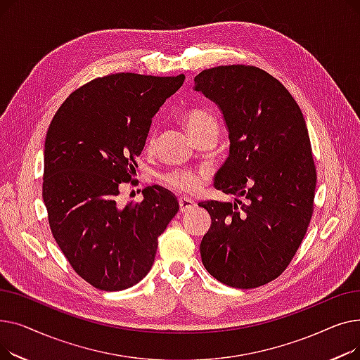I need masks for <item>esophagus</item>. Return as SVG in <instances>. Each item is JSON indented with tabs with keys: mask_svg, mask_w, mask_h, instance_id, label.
Returning a JSON list of instances; mask_svg holds the SVG:
<instances>
[{
	"mask_svg": "<svg viewBox=\"0 0 360 360\" xmlns=\"http://www.w3.org/2000/svg\"><path fill=\"white\" fill-rule=\"evenodd\" d=\"M178 202H179V210L182 213L191 210V209H194V207H195V202L191 198H186V197H181L178 200Z\"/></svg>",
	"mask_w": 360,
	"mask_h": 360,
	"instance_id": "1",
	"label": "esophagus"
}]
</instances>
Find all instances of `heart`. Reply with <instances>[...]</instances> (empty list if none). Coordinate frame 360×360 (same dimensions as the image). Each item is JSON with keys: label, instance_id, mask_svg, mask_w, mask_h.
Instances as JSON below:
<instances>
[{"label": "heart", "instance_id": "obj_1", "mask_svg": "<svg viewBox=\"0 0 360 360\" xmlns=\"http://www.w3.org/2000/svg\"><path fill=\"white\" fill-rule=\"evenodd\" d=\"M182 125L188 131L193 139H197L205 131H219V124L216 117L210 110H205L201 108H193L186 110L181 117ZM156 134L150 132L147 139V148H151L155 144ZM160 181L163 185H166L170 190H175L176 193L182 194H193L204 182V176L198 172H191V170H172V172L163 174L160 176Z\"/></svg>", "mask_w": 360, "mask_h": 360}]
</instances>
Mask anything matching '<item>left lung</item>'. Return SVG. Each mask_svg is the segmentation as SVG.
I'll use <instances>...</instances> for the list:
<instances>
[{"mask_svg":"<svg viewBox=\"0 0 360 360\" xmlns=\"http://www.w3.org/2000/svg\"><path fill=\"white\" fill-rule=\"evenodd\" d=\"M194 82L229 129V158L214 186L247 200L198 204L212 216L202 264L236 289L267 285L288 269L314 212L316 169L304 115L288 89L254 65L202 70Z\"/></svg>","mask_w":360,"mask_h":360,"instance_id":"1","label":"left lung"}]
</instances>
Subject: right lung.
<instances>
[{
  "label": "right lung",
  "mask_w": 360,
  "mask_h": 360,
  "mask_svg": "<svg viewBox=\"0 0 360 360\" xmlns=\"http://www.w3.org/2000/svg\"><path fill=\"white\" fill-rule=\"evenodd\" d=\"M184 80V74H109L74 90L51 121L42 184L49 228L72 270L93 288L137 285L179 210L158 185L144 188L141 202L120 207L117 197L136 172L151 120Z\"/></svg>",
  "instance_id": "1"
}]
</instances>
